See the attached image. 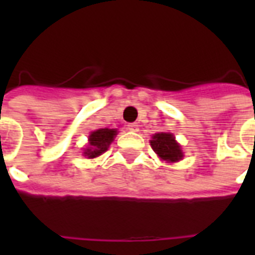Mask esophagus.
Here are the masks:
<instances>
[{"label": "esophagus", "mask_w": 255, "mask_h": 255, "mask_svg": "<svg viewBox=\"0 0 255 255\" xmlns=\"http://www.w3.org/2000/svg\"><path fill=\"white\" fill-rule=\"evenodd\" d=\"M127 128L129 129V131L132 132H137L139 131V126H137V123H129L127 126Z\"/></svg>", "instance_id": "obj_1"}]
</instances>
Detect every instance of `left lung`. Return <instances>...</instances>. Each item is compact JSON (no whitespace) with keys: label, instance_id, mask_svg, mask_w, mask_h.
Here are the masks:
<instances>
[{"label":"left lung","instance_id":"8db88e82","mask_svg":"<svg viewBox=\"0 0 255 255\" xmlns=\"http://www.w3.org/2000/svg\"><path fill=\"white\" fill-rule=\"evenodd\" d=\"M151 145L161 160L170 161V163L181 160L182 152L180 149V145L176 143L173 135L170 133H164V132L156 133L152 137Z\"/></svg>","mask_w":255,"mask_h":255}]
</instances>
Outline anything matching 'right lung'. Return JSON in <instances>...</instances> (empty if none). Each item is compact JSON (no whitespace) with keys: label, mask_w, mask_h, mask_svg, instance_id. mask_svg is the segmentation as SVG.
Here are the masks:
<instances>
[{"label":"right lung","mask_w":255,"mask_h":255,"mask_svg":"<svg viewBox=\"0 0 255 255\" xmlns=\"http://www.w3.org/2000/svg\"><path fill=\"white\" fill-rule=\"evenodd\" d=\"M116 135V129H108V128H100L98 131H94L90 135V148L86 149L85 156L88 159L98 157L103 152L107 151L108 145L114 140V136Z\"/></svg>","instance_id":"right-lung-1"}]
</instances>
